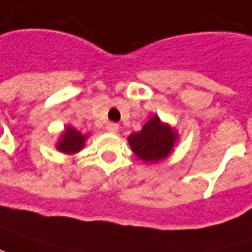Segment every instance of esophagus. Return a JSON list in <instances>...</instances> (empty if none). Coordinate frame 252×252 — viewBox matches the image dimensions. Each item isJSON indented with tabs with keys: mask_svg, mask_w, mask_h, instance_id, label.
I'll use <instances>...</instances> for the list:
<instances>
[{
	"mask_svg": "<svg viewBox=\"0 0 252 252\" xmlns=\"http://www.w3.org/2000/svg\"><path fill=\"white\" fill-rule=\"evenodd\" d=\"M105 128H107V131H108V132H112V134H115V132H117V131L120 129V126H118L117 123H108Z\"/></svg>",
	"mask_w": 252,
	"mask_h": 252,
	"instance_id": "1",
	"label": "esophagus"
}]
</instances>
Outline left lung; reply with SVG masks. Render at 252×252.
Masks as SVG:
<instances>
[{
  "mask_svg": "<svg viewBox=\"0 0 252 252\" xmlns=\"http://www.w3.org/2000/svg\"><path fill=\"white\" fill-rule=\"evenodd\" d=\"M178 138L175 129L164 124L157 115L151 117L148 123L138 132H132L128 142L134 154L144 162H158L170 156L174 144Z\"/></svg>",
  "mask_w": 252,
  "mask_h": 252,
  "instance_id": "8db88e82",
  "label": "left lung"
}]
</instances>
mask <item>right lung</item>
Returning a JSON list of instances; mask_svg holds the SVG:
<instances>
[{
	"label": "right lung",
	"instance_id": "1",
	"mask_svg": "<svg viewBox=\"0 0 252 252\" xmlns=\"http://www.w3.org/2000/svg\"><path fill=\"white\" fill-rule=\"evenodd\" d=\"M88 135H82L80 131H77L72 126H67L65 131L61 134V138L57 144V150L64 154H75L81 151L85 140Z\"/></svg>",
	"mask_w": 252,
	"mask_h": 252
}]
</instances>
